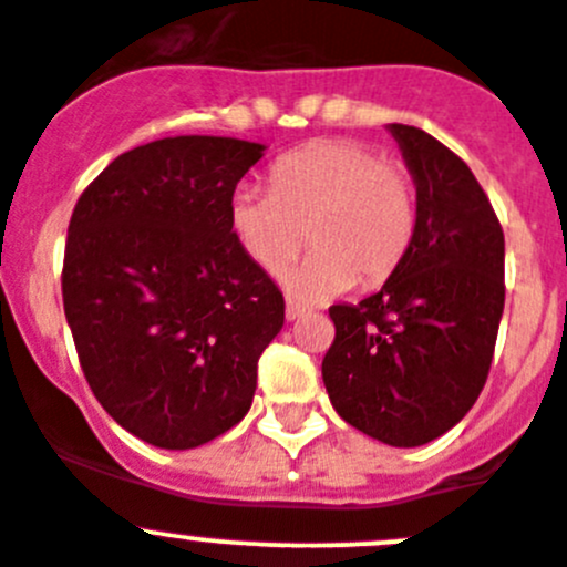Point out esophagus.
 Listing matches in <instances>:
<instances>
[{"mask_svg": "<svg viewBox=\"0 0 567 567\" xmlns=\"http://www.w3.org/2000/svg\"><path fill=\"white\" fill-rule=\"evenodd\" d=\"M308 313V308H305V305H301V301H293V299H288V308H285V319L288 321H296V319H301V316Z\"/></svg>", "mask_w": 567, "mask_h": 567, "instance_id": "1", "label": "esophagus"}]
</instances>
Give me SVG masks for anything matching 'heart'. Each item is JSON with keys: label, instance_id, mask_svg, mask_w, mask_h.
<instances>
[{"label": "heart", "instance_id": "b5f03b06", "mask_svg": "<svg viewBox=\"0 0 567 567\" xmlns=\"http://www.w3.org/2000/svg\"><path fill=\"white\" fill-rule=\"evenodd\" d=\"M229 224L268 274L288 266L308 235L313 251L288 274V288L321 299L383 282L403 262L416 226L414 184L361 142H310L274 162L271 187L231 193Z\"/></svg>", "mask_w": 567, "mask_h": 567}]
</instances>
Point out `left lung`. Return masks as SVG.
Wrapping results in <instances>:
<instances>
[{
  "instance_id": "obj_1",
  "label": "left lung",
  "mask_w": 567,
  "mask_h": 567,
  "mask_svg": "<svg viewBox=\"0 0 567 567\" xmlns=\"http://www.w3.org/2000/svg\"><path fill=\"white\" fill-rule=\"evenodd\" d=\"M416 187L403 262L361 305H336L321 363L343 422L420 447L464 420L489 374L504 316V229L473 171L414 125H389Z\"/></svg>"
}]
</instances>
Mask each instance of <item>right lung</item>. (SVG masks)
<instances>
[{
	"label": "right lung",
	"instance_id": "1",
	"mask_svg": "<svg viewBox=\"0 0 567 567\" xmlns=\"http://www.w3.org/2000/svg\"><path fill=\"white\" fill-rule=\"evenodd\" d=\"M266 145L167 136L116 156L78 200L63 313L83 374L116 425L164 451L235 427L285 299L229 224Z\"/></svg>",
	"mask_w": 567,
	"mask_h": 567
}]
</instances>
